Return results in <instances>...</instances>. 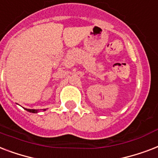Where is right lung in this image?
Returning <instances> with one entry per match:
<instances>
[{"label":"right lung","instance_id":"obj_1","mask_svg":"<svg viewBox=\"0 0 158 158\" xmlns=\"http://www.w3.org/2000/svg\"><path fill=\"white\" fill-rule=\"evenodd\" d=\"M27 111H29V112H32V113H37L38 110H29V109H25Z\"/></svg>","mask_w":158,"mask_h":158}]
</instances>
